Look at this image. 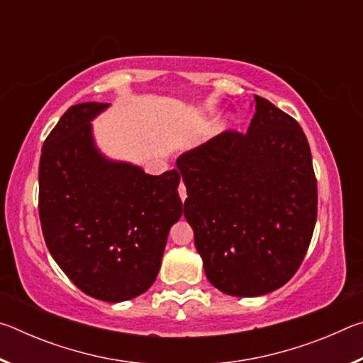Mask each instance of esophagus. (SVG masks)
I'll use <instances>...</instances> for the list:
<instances>
[{
  "mask_svg": "<svg viewBox=\"0 0 363 363\" xmlns=\"http://www.w3.org/2000/svg\"><path fill=\"white\" fill-rule=\"evenodd\" d=\"M179 196H181L182 201L187 199V190H186V186H184V182L179 184Z\"/></svg>",
  "mask_w": 363,
  "mask_h": 363,
  "instance_id": "1",
  "label": "esophagus"
}]
</instances>
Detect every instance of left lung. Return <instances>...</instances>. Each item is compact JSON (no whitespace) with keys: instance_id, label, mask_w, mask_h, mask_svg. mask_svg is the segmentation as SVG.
<instances>
[{"instance_id":"left-lung-1","label":"left lung","mask_w":363,"mask_h":363,"mask_svg":"<svg viewBox=\"0 0 363 363\" xmlns=\"http://www.w3.org/2000/svg\"><path fill=\"white\" fill-rule=\"evenodd\" d=\"M255 110L247 133H220L176 163L206 277L240 298L293 277L317 219V179L299 123L259 96Z\"/></svg>"}]
</instances>
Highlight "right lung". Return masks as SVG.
<instances>
[{"label": "right lung", "mask_w": 363, "mask_h": 363, "mask_svg": "<svg viewBox=\"0 0 363 363\" xmlns=\"http://www.w3.org/2000/svg\"><path fill=\"white\" fill-rule=\"evenodd\" d=\"M108 104L72 106L40 158V220L67 277L96 299L120 303L155 281L168 232L182 214L177 169L145 174L97 150L91 120Z\"/></svg>", "instance_id": "obj_1"}]
</instances>
